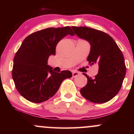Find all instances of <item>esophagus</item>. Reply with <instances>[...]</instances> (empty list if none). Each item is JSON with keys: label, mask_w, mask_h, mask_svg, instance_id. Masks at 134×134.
Here are the masks:
<instances>
[{"label": "esophagus", "mask_w": 134, "mask_h": 134, "mask_svg": "<svg viewBox=\"0 0 134 134\" xmlns=\"http://www.w3.org/2000/svg\"><path fill=\"white\" fill-rule=\"evenodd\" d=\"M80 74V73L79 72H77V71H73L72 72V76L74 77H76V76H79Z\"/></svg>", "instance_id": "1"}]
</instances>
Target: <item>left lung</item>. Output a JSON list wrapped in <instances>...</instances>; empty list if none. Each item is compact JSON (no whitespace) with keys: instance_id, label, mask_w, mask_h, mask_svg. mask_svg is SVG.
<instances>
[{"instance_id":"left-lung-1","label":"left lung","mask_w":134,"mask_h":134,"mask_svg":"<svg viewBox=\"0 0 134 134\" xmlns=\"http://www.w3.org/2000/svg\"><path fill=\"white\" fill-rule=\"evenodd\" d=\"M78 37L91 44L87 61L90 65L98 64V73L94 78L87 74V82L81 90L86 99L95 103H103L117 94L126 74L122 52L114 40L107 33L88 27L72 26Z\"/></svg>"}]
</instances>
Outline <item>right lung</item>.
Here are the masks:
<instances>
[{
  "label": "right lung",
  "instance_id": "1",
  "mask_svg": "<svg viewBox=\"0 0 134 134\" xmlns=\"http://www.w3.org/2000/svg\"><path fill=\"white\" fill-rule=\"evenodd\" d=\"M74 35L69 26L49 27L27 36L14 58L12 76L21 96L39 103L50 99L57 92L71 72L57 73L48 65V59L55 55L57 44L67 35Z\"/></svg>",
  "mask_w": 134,
  "mask_h": 134
}]
</instances>
